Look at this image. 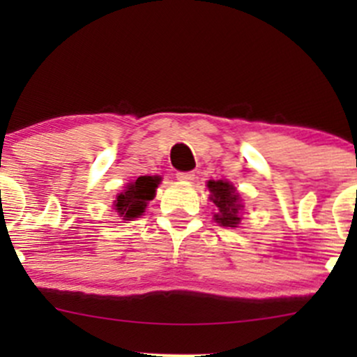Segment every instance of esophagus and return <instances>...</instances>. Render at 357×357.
<instances>
[{
	"label": "esophagus",
	"mask_w": 357,
	"mask_h": 357,
	"mask_svg": "<svg viewBox=\"0 0 357 357\" xmlns=\"http://www.w3.org/2000/svg\"><path fill=\"white\" fill-rule=\"evenodd\" d=\"M176 178H178V181H181V183H190V181H192V179H195V174L191 173H178L176 174Z\"/></svg>",
	"instance_id": "obj_1"
}]
</instances>
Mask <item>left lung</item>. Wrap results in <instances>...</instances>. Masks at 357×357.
Masks as SVG:
<instances>
[{"label": "left lung", "instance_id": "obj_1", "mask_svg": "<svg viewBox=\"0 0 357 357\" xmlns=\"http://www.w3.org/2000/svg\"><path fill=\"white\" fill-rule=\"evenodd\" d=\"M208 190H210V199L215 203L216 213L215 221L221 227L236 228L241 221L240 210L243 208L240 195L236 188L227 179H218V181H208Z\"/></svg>", "mask_w": 357, "mask_h": 357}]
</instances>
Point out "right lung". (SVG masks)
<instances>
[{
	"instance_id": "obj_1",
	"label": "right lung",
	"mask_w": 357,
	"mask_h": 357,
	"mask_svg": "<svg viewBox=\"0 0 357 357\" xmlns=\"http://www.w3.org/2000/svg\"><path fill=\"white\" fill-rule=\"evenodd\" d=\"M159 183H161L159 176H139L136 181L127 183V186L119 192L114 202L119 216L129 221L139 218L144 213L147 203L154 199Z\"/></svg>"
}]
</instances>
